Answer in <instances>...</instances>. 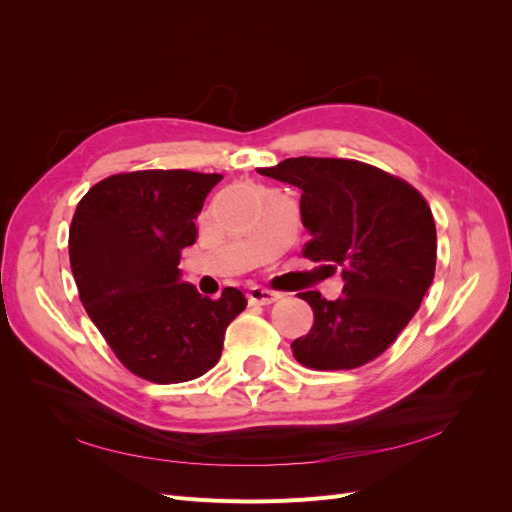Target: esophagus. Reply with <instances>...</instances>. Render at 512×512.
I'll use <instances>...</instances> for the list:
<instances>
[{
	"label": "esophagus",
	"instance_id": "1",
	"mask_svg": "<svg viewBox=\"0 0 512 512\" xmlns=\"http://www.w3.org/2000/svg\"><path fill=\"white\" fill-rule=\"evenodd\" d=\"M280 297H282L280 292L262 288V286H252L250 290H247V299H250L252 303H258V305H271L273 301H277Z\"/></svg>",
	"mask_w": 512,
	"mask_h": 512
}]
</instances>
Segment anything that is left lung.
<instances>
[{
    "instance_id": "8db88e82",
    "label": "left lung",
    "mask_w": 512,
    "mask_h": 512,
    "mask_svg": "<svg viewBox=\"0 0 512 512\" xmlns=\"http://www.w3.org/2000/svg\"><path fill=\"white\" fill-rule=\"evenodd\" d=\"M301 190L309 230L303 256L342 269L344 297L318 290L299 297L314 309V327L292 342L301 365L354 369L389 348L421 307L436 273V224L427 200L404 179L342 158H288L258 168Z\"/></svg>"
}]
</instances>
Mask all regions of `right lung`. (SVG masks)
<instances>
[{
  "label": "right lung",
  "instance_id": "1",
  "mask_svg": "<svg viewBox=\"0 0 512 512\" xmlns=\"http://www.w3.org/2000/svg\"><path fill=\"white\" fill-rule=\"evenodd\" d=\"M220 179L181 168L134 170L98 181L76 205L68 247L81 303L121 365L143 380L203 376L247 305L230 286L220 299L203 297L179 271Z\"/></svg>",
  "mask_w": 512,
  "mask_h": 512
}]
</instances>
